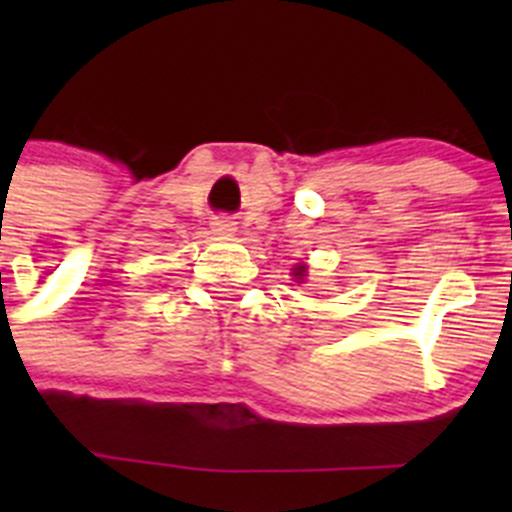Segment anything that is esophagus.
I'll use <instances>...</instances> for the list:
<instances>
[{
    "label": "esophagus",
    "instance_id": "obj_1",
    "mask_svg": "<svg viewBox=\"0 0 512 512\" xmlns=\"http://www.w3.org/2000/svg\"><path fill=\"white\" fill-rule=\"evenodd\" d=\"M213 227L218 235H232V232H235V223H232L230 218H215Z\"/></svg>",
    "mask_w": 512,
    "mask_h": 512
}]
</instances>
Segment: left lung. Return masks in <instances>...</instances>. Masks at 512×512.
I'll return each instance as SVG.
<instances>
[{
  "label": "left lung",
  "instance_id": "obj_1",
  "mask_svg": "<svg viewBox=\"0 0 512 512\" xmlns=\"http://www.w3.org/2000/svg\"><path fill=\"white\" fill-rule=\"evenodd\" d=\"M297 275H299V277H302V275H304V270H297Z\"/></svg>",
  "mask_w": 512,
  "mask_h": 512
}]
</instances>
